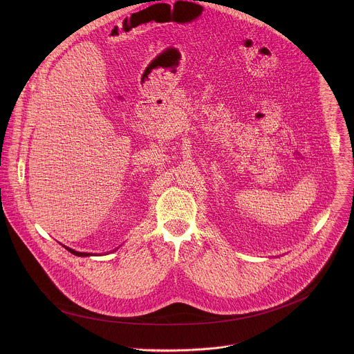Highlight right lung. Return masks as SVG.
<instances>
[{
  "instance_id": "add662e5",
  "label": "right lung",
  "mask_w": 354,
  "mask_h": 354,
  "mask_svg": "<svg viewBox=\"0 0 354 354\" xmlns=\"http://www.w3.org/2000/svg\"><path fill=\"white\" fill-rule=\"evenodd\" d=\"M64 247H65V245H64ZM65 250H66V251H69L71 253H73V254H76V256H83V257H84V256H91V254H93V253L88 252H77V251H75V250H72V248H68V247H65ZM117 250H118V248H117Z\"/></svg>"
}]
</instances>
